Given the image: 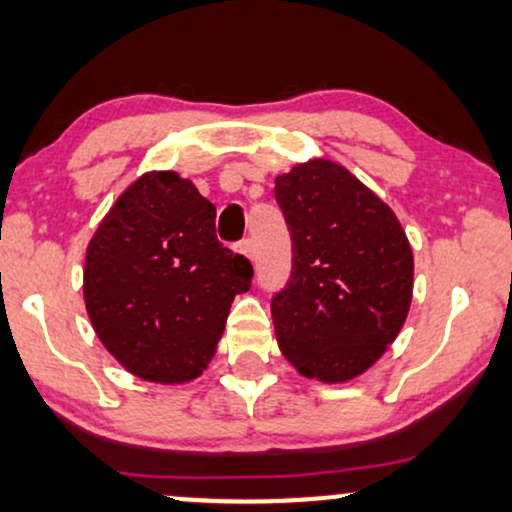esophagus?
<instances>
[{
	"label": "esophagus",
	"instance_id": "1",
	"mask_svg": "<svg viewBox=\"0 0 512 512\" xmlns=\"http://www.w3.org/2000/svg\"><path fill=\"white\" fill-rule=\"evenodd\" d=\"M236 250L241 252V255L248 257V260H252V257H255V248H252V241H250V238H245V241L238 243V245H236Z\"/></svg>",
	"mask_w": 512,
	"mask_h": 512
}]
</instances>
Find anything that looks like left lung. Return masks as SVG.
Segmentation results:
<instances>
[{"mask_svg":"<svg viewBox=\"0 0 512 512\" xmlns=\"http://www.w3.org/2000/svg\"><path fill=\"white\" fill-rule=\"evenodd\" d=\"M293 238L288 286L271 300L283 357L321 383H347L392 345L413 295V252L399 219L326 158L276 177Z\"/></svg>","mask_w":512,"mask_h":512,"instance_id":"obj_1","label":"left lung"}]
</instances>
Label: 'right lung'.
Instances as JSON below:
<instances>
[{"label":"right lung","instance_id":"right-lung-1","mask_svg":"<svg viewBox=\"0 0 512 512\" xmlns=\"http://www.w3.org/2000/svg\"><path fill=\"white\" fill-rule=\"evenodd\" d=\"M217 210L177 172L129 184L87 245L84 304L103 347L141 380L189 383L215 357L248 257L224 248Z\"/></svg>","mask_w":512,"mask_h":512}]
</instances>
